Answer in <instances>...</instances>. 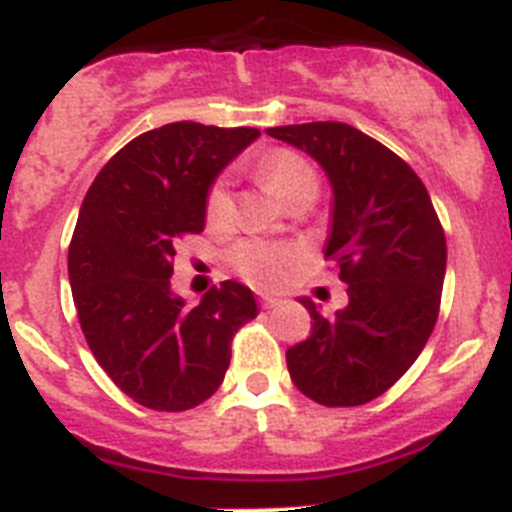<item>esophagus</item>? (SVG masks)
<instances>
[{
    "instance_id": "obj_1",
    "label": "esophagus",
    "mask_w": 512,
    "mask_h": 512,
    "mask_svg": "<svg viewBox=\"0 0 512 512\" xmlns=\"http://www.w3.org/2000/svg\"><path fill=\"white\" fill-rule=\"evenodd\" d=\"M261 307L264 310H271V307H277L279 305V297H271V295H261Z\"/></svg>"
}]
</instances>
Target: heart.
<instances>
[{
	"label": "heart",
	"mask_w": 512,
	"mask_h": 512,
	"mask_svg": "<svg viewBox=\"0 0 512 512\" xmlns=\"http://www.w3.org/2000/svg\"><path fill=\"white\" fill-rule=\"evenodd\" d=\"M259 176L266 187L287 205L305 192H318V174L307 158L292 151L266 153L259 164ZM230 212V194L223 182H217L207 194V220L223 223ZM295 261V248L284 243L269 241H243L230 253V266L246 282L261 289H274L287 279L289 264Z\"/></svg>",
	"instance_id": "1"
}]
</instances>
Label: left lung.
I'll return each instance as SVG.
<instances>
[{
  "label": "left lung",
  "instance_id": "1",
  "mask_svg": "<svg viewBox=\"0 0 512 512\" xmlns=\"http://www.w3.org/2000/svg\"><path fill=\"white\" fill-rule=\"evenodd\" d=\"M318 161L333 192L325 256L348 284L333 318L300 297L312 333L287 351L297 390L328 408L387 392L423 351L441 305L446 238L431 197L400 156L346 122L269 128Z\"/></svg>",
  "mask_w": 512,
  "mask_h": 512
}]
</instances>
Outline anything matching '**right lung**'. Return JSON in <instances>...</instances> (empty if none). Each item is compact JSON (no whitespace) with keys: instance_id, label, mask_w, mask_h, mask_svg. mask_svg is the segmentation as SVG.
<instances>
[{"instance_id":"add662e5","label":"right lung","mask_w":512,"mask_h":512,"mask_svg":"<svg viewBox=\"0 0 512 512\" xmlns=\"http://www.w3.org/2000/svg\"><path fill=\"white\" fill-rule=\"evenodd\" d=\"M259 135L169 122L117 151L81 202L69 246L81 330L112 382L146 408L179 413L215 395L235 330L259 315L233 279L197 307L171 289L176 241L205 230L212 184Z\"/></svg>"}]
</instances>
